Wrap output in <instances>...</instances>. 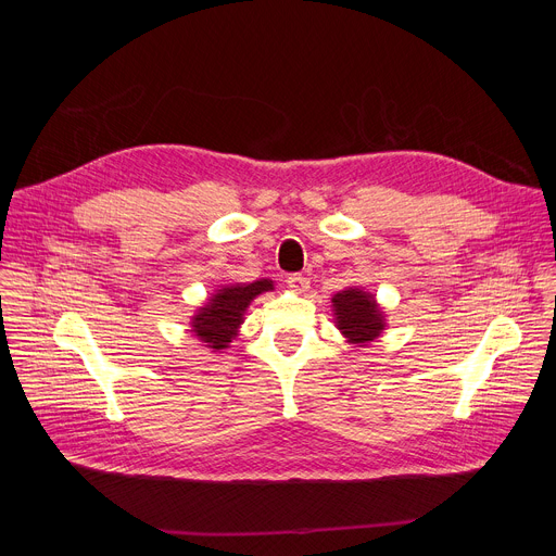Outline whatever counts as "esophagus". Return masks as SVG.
Listing matches in <instances>:
<instances>
[{
	"instance_id": "1",
	"label": "esophagus",
	"mask_w": 556,
	"mask_h": 556,
	"mask_svg": "<svg viewBox=\"0 0 556 556\" xmlns=\"http://www.w3.org/2000/svg\"><path fill=\"white\" fill-rule=\"evenodd\" d=\"M288 286L294 290V292H305L307 290V286H309V281H307V277H303L301 273H292V275H288Z\"/></svg>"
}]
</instances>
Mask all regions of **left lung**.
Here are the masks:
<instances>
[{
	"label": "left lung",
	"mask_w": 556,
	"mask_h": 556,
	"mask_svg": "<svg viewBox=\"0 0 556 556\" xmlns=\"http://www.w3.org/2000/svg\"><path fill=\"white\" fill-rule=\"evenodd\" d=\"M334 303V314H337V324L339 330L352 341V343H367L374 341L380 330L384 328L382 324V314L376 307V301L371 294L350 288L332 299Z\"/></svg>",
	"instance_id": "left-lung-1"
}]
</instances>
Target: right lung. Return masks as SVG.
Masks as SVG:
<instances>
[{
  "label": "right lung",
  "mask_w": 556,
  "mask_h": 556,
  "mask_svg": "<svg viewBox=\"0 0 556 556\" xmlns=\"http://www.w3.org/2000/svg\"><path fill=\"white\" fill-rule=\"evenodd\" d=\"M264 290H273V281L264 279L249 286H228L219 290L195 316V337L213 350H224L235 337L237 326L242 324L249 303Z\"/></svg>",
  "instance_id": "obj_1"
}]
</instances>
